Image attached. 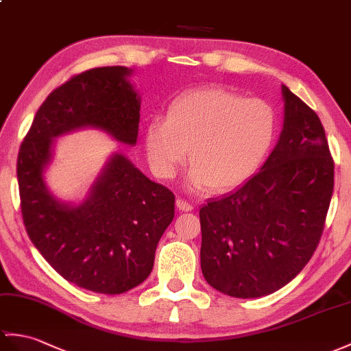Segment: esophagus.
<instances>
[{
	"label": "esophagus",
	"mask_w": 351,
	"mask_h": 351,
	"mask_svg": "<svg viewBox=\"0 0 351 351\" xmlns=\"http://www.w3.org/2000/svg\"><path fill=\"white\" fill-rule=\"evenodd\" d=\"M176 206H178L179 210H182V213H190V210L193 209L191 203H189V202L184 200V199H178L176 200Z\"/></svg>",
	"instance_id": "1"
}]
</instances>
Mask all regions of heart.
Wrapping results in <instances>:
<instances>
[{
    "label": "heart",
    "mask_w": 351,
    "mask_h": 351,
    "mask_svg": "<svg viewBox=\"0 0 351 351\" xmlns=\"http://www.w3.org/2000/svg\"><path fill=\"white\" fill-rule=\"evenodd\" d=\"M278 119L262 99H245L221 88L176 97L167 118L146 127V152L154 172L173 178L189 157L194 190H233L256 175L271 152Z\"/></svg>",
    "instance_id": "heart-1"
}]
</instances>
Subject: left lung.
<instances>
[{
  "label": "left lung",
  "mask_w": 351,
  "mask_h": 351,
  "mask_svg": "<svg viewBox=\"0 0 351 351\" xmlns=\"http://www.w3.org/2000/svg\"><path fill=\"white\" fill-rule=\"evenodd\" d=\"M284 128L241 189L200 209L202 272L233 298L286 286L313 257L333 191V158L320 118L282 85Z\"/></svg>",
  "instance_id": "obj_1"
}]
</instances>
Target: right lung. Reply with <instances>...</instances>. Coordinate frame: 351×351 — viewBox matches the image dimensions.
<instances>
[{
  "mask_svg": "<svg viewBox=\"0 0 351 351\" xmlns=\"http://www.w3.org/2000/svg\"><path fill=\"white\" fill-rule=\"evenodd\" d=\"M127 67H99L71 76L47 95L21 145L18 182L31 242L62 278L104 295H119L152 271L158 241L175 217V194L115 154L88 200L67 206L49 193L43 170L52 138L80 127L101 128L134 145L141 99Z\"/></svg>",
  "mask_w": 351,
  "mask_h": 351,
  "instance_id": "1",
  "label": "right lung"
}]
</instances>
